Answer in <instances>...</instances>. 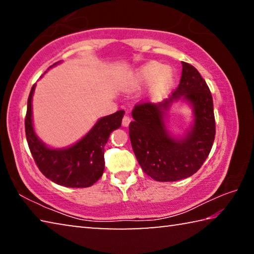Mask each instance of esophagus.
I'll return each mask as SVG.
<instances>
[{
    "label": "esophagus",
    "mask_w": 254,
    "mask_h": 254,
    "mask_svg": "<svg viewBox=\"0 0 254 254\" xmlns=\"http://www.w3.org/2000/svg\"><path fill=\"white\" fill-rule=\"evenodd\" d=\"M130 122H131V119L127 117V115H126V117L123 118V120H122V126L123 127H128V124H130Z\"/></svg>",
    "instance_id": "34e87169"
}]
</instances>
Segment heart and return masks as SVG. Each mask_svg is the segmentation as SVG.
I'll return each instance as SVG.
<instances>
[{
    "label": "heart",
    "mask_w": 254,
    "mask_h": 254,
    "mask_svg": "<svg viewBox=\"0 0 254 254\" xmlns=\"http://www.w3.org/2000/svg\"><path fill=\"white\" fill-rule=\"evenodd\" d=\"M176 74L173 67L157 62L145 63L135 69L126 72L119 80V88L124 93L140 91L148 85L147 100L157 102L170 91L175 84Z\"/></svg>",
    "instance_id": "1"
}]
</instances>
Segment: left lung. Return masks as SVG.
Returning a JSON list of instances; mask_svg holds the SVG:
<instances>
[{
  "mask_svg": "<svg viewBox=\"0 0 254 254\" xmlns=\"http://www.w3.org/2000/svg\"><path fill=\"white\" fill-rule=\"evenodd\" d=\"M178 88L159 104L143 103L132 111L128 134L136 160L157 182H176L190 177L208 157L215 139L213 97L194 66L182 62ZM192 110L187 130L176 135L169 127V112L176 102Z\"/></svg>",
  "mask_w": 254,
  "mask_h": 254,
  "instance_id": "8db88e82",
  "label": "left lung"
}]
</instances>
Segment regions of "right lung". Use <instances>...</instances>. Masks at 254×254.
Segmentation results:
<instances>
[{"instance_id":"add662e5","label":"right lung","mask_w":254,"mask_h":254,"mask_svg":"<svg viewBox=\"0 0 254 254\" xmlns=\"http://www.w3.org/2000/svg\"><path fill=\"white\" fill-rule=\"evenodd\" d=\"M60 63L54 64L48 70ZM34 89L36 84L32 86L28 98L25 135L38 168L51 182L62 186L69 188L92 186L102 177L105 166L104 147L111 133L121 127L126 112L118 111L98 119L91 130L74 144L65 148H54L46 144L34 130L32 119Z\"/></svg>"}]
</instances>
